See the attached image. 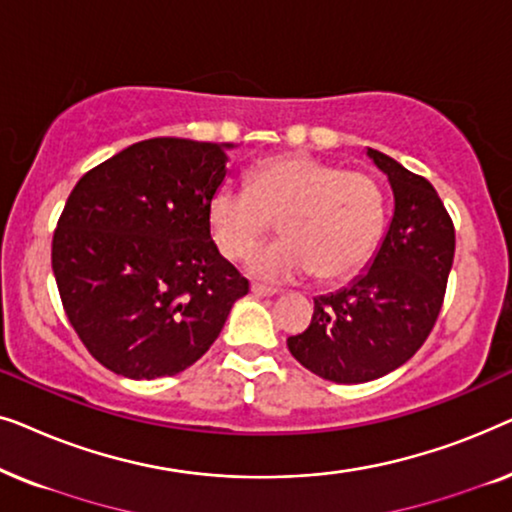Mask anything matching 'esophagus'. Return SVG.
<instances>
[{
	"instance_id": "obj_1",
	"label": "esophagus",
	"mask_w": 512,
	"mask_h": 512,
	"mask_svg": "<svg viewBox=\"0 0 512 512\" xmlns=\"http://www.w3.org/2000/svg\"><path fill=\"white\" fill-rule=\"evenodd\" d=\"M251 293H256V296H277V289H272V286H263V284H251Z\"/></svg>"
}]
</instances>
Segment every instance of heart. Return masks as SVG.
<instances>
[{
    "label": "heart",
    "mask_w": 512,
    "mask_h": 512,
    "mask_svg": "<svg viewBox=\"0 0 512 512\" xmlns=\"http://www.w3.org/2000/svg\"><path fill=\"white\" fill-rule=\"evenodd\" d=\"M207 221L228 261L251 256L279 221L284 240L258 251L251 270L268 279L312 272L319 282H338L373 256L387 221V198L368 172L312 156H277L254 167L249 188H216Z\"/></svg>",
    "instance_id": "obj_1"
}]
</instances>
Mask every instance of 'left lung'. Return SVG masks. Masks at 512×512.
<instances>
[{
  "label": "left lung",
  "mask_w": 512,
  "mask_h": 512,
  "mask_svg": "<svg viewBox=\"0 0 512 512\" xmlns=\"http://www.w3.org/2000/svg\"><path fill=\"white\" fill-rule=\"evenodd\" d=\"M394 191V219L368 272L314 298L289 352L314 375L359 384L412 359L436 326L454 261V223L436 188L394 158L368 149Z\"/></svg>",
  "instance_id": "1"
}]
</instances>
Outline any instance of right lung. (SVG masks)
I'll list each match as a JSON object with an SVG mask.
<instances>
[{
    "mask_svg": "<svg viewBox=\"0 0 512 512\" xmlns=\"http://www.w3.org/2000/svg\"><path fill=\"white\" fill-rule=\"evenodd\" d=\"M230 144L153 137L88 170L53 233L69 324L130 380L177 375L219 338L249 282L209 235Z\"/></svg>",
    "mask_w": 512,
    "mask_h": 512,
    "instance_id": "1",
    "label": "right lung"
}]
</instances>
